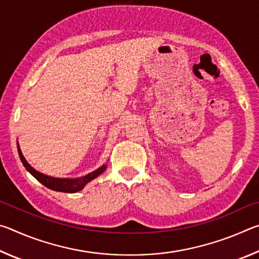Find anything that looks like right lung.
Instances as JSON below:
<instances>
[{
    "instance_id": "obj_1",
    "label": "right lung",
    "mask_w": 259,
    "mask_h": 259,
    "mask_svg": "<svg viewBox=\"0 0 259 259\" xmlns=\"http://www.w3.org/2000/svg\"><path fill=\"white\" fill-rule=\"evenodd\" d=\"M18 153H19L20 160H21V162H23V164L26 168V170H27V171L30 175H32V176L36 178L37 181L40 182L41 184H43V185H45L46 187L50 188V190H54V191H58V192L75 193V192L81 191L82 188L85 186L87 183H89L90 181H93V179H95L96 177H98L99 175L104 172L105 169H106V165H103L102 168L96 170V171L91 172V174H88V175H85V176L76 178V179L54 178V177H50V176H46V175L36 171V170H35L33 166H30L28 162L25 160V157L23 155V153H21L19 146H18Z\"/></svg>"
}]
</instances>
